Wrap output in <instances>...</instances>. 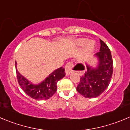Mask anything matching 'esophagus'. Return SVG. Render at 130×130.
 <instances>
[{"label": "esophagus", "mask_w": 130, "mask_h": 130, "mask_svg": "<svg viewBox=\"0 0 130 130\" xmlns=\"http://www.w3.org/2000/svg\"><path fill=\"white\" fill-rule=\"evenodd\" d=\"M73 67V62H69L65 66V70H66V75H69L70 73L72 72V68Z\"/></svg>", "instance_id": "1"}]
</instances>
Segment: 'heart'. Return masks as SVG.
<instances>
[{
  "instance_id": "b5f03b06",
  "label": "heart",
  "mask_w": 130,
  "mask_h": 130,
  "mask_svg": "<svg viewBox=\"0 0 130 130\" xmlns=\"http://www.w3.org/2000/svg\"><path fill=\"white\" fill-rule=\"evenodd\" d=\"M76 43H77L78 45L82 46L86 44V50H92V48L94 46V43L92 41H89L87 42V40L85 39H78V40L76 41Z\"/></svg>"
}]
</instances>
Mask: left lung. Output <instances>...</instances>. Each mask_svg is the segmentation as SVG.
I'll list each match as a JSON object with an SVG mask.
<instances>
[{
  "label": "left lung",
  "instance_id": "left-lung-1",
  "mask_svg": "<svg viewBox=\"0 0 130 130\" xmlns=\"http://www.w3.org/2000/svg\"><path fill=\"white\" fill-rule=\"evenodd\" d=\"M100 51L96 54L99 59L97 68H92L87 65V70L80 76V82L76 87L78 92L87 98H96L103 93L108 87L113 73V60L108 46L100 39ZM84 70L82 64H78L75 68Z\"/></svg>",
  "mask_w": 130,
  "mask_h": 130
}]
</instances>
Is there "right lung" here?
I'll list each match as a JSON object with an SVG mask.
<instances>
[{
    "label": "right lung",
    "mask_w": 130,
    "mask_h": 130,
    "mask_svg": "<svg viewBox=\"0 0 130 130\" xmlns=\"http://www.w3.org/2000/svg\"><path fill=\"white\" fill-rule=\"evenodd\" d=\"M17 66V62L15 63ZM18 84L23 91L30 98L35 100H48L55 93L57 84L65 75L64 68L60 67L52 73L45 80L39 85H33L25 78L16 70Z\"/></svg>",
    "instance_id": "1"
}]
</instances>
